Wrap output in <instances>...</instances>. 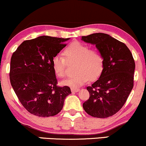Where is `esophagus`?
Listing matches in <instances>:
<instances>
[{
    "instance_id": "obj_1",
    "label": "esophagus",
    "mask_w": 146,
    "mask_h": 146,
    "mask_svg": "<svg viewBox=\"0 0 146 146\" xmlns=\"http://www.w3.org/2000/svg\"><path fill=\"white\" fill-rule=\"evenodd\" d=\"M71 90L72 92H77L80 90V89L77 88H71Z\"/></svg>"
}]
</instances>
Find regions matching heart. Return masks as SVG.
<instances>
[{
	"instance_id": "heart-1",
	"label": "heart",
	"mask_w": 146,
	"mask_h": 146,
	"mask_svg": "<svg viewBox=\"0 0 146 146\" xmlns=\"http://www.w3.org/2000/svg\"><path fill=\"white\" fill-rule=\"evenodd\" d=\"M63 54L65 58L56 55L52 60V68L58 77L64 78L66 75L67 62H76V74L63 81V85L71 88L80 87L89 80H96L103 73L104 58L96 49H90L87 45L75 41L64 48Z\"/></svg>"
}]
</instances>
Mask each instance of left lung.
I'll list each match as a JSON object with an SVG mask.
<instances>
[{
    "label": "left lung",
    "instance_id": "obj_1",
    "mask_svg": "<svg viewBox=\"0 0 146 146\" xmlns=\"http://www.w3.org/2000/svg\"><path fill=\"white\" fill-rule=\"evenodd\" d=\"M82 40L95 45L104 58V69L99 80L86 89L90 97L83 108L92 117L112 116L123 107L133 88L135 60L124 43L108 34L94 33Z\"/></svg>",
    "mask_w": 146,
    "mask_h": 146
}]
</instances>
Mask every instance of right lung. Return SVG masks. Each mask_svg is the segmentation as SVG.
<instances>
[{
  "mask_svg": "<svg viewBox=\"0 0 146 146\" xmlns=\"http://www.w3.org/2000/svg\"><path fill=\"white\" fill-rule=\"evenodd\" d=\"M69 39L41 36L26 40L13 53L10 82L19 101L29 113L39 117L54 116L62 110L68 86H57L52 60Z\"/></svg>",
  "mask_w": 146,
  "mask_h": 146,
  "instance_id": "1",
  "label": "right lung"
}]
</instances>
